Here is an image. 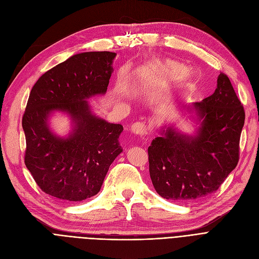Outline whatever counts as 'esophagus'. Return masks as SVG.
<instances>
[{
	"label": "esophagus",
	"mask_w": 259,
	"mask_h": 259,
	"mask_svg": "<svg viewBox=\"0 0 259 259\" xmlns=\"http://www.w3.org/2000/svg\"><path fill=\"white\" fill-rule=\"evenodd\" d=\"M130 131L134 135H137V137H143V135L146 133V126L143 124V122L137 121L131 125Z\"/></svg>",
	"instance_id": "34e87169"
}]
</instances>
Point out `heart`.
I'll return each instance as SVG.
<instances>
[{
    "instance_id": "b5f03b06",
    "label": "heart",
    "mask_w": 259,
    "mask_h": 259,
    "mask_svg": "<svg viewBox=\"0 0 259 259\" xmlns=\"http://www.w3.org/2000/svg\"><path fill=\"white\" fill-rule=\"evenodd\" d=\"M148 76H156L162 79L180 78L185 86L190 87L196 80L197 73L193 70H186V67L178 62L155 59L143 67L138 74L141 80Z\"/></svg>"
}]
</instances>
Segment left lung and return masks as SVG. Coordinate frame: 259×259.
I'll return each mask as SVG.
<instances>
[{
    "instance_id": "8db88e82",
    "label": "left lung",
    "mask_w": 259,
    "mask_h": 259,
    "mask_svg": "<svg viewBox=\"0 0 259 259\" xmlns=\"http://www.w3.org/2000/svg\"><path fill=\"white\" fill-rule=\"evenodd\" d=\"M196 121L193 133L162 126L148 148L149 171L156 192L166 199H199L216 191L237 166L244 110L229 77L199 103L183 107Z\"/></svg>"
}]
</instances>
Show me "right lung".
<instances>
[{
  "instance_id": "1",
  "label": "right lung",
  "mask_w": 259,
  "mask_h": 259,
  "mask_svg": "<svg viewBox=\"0 0 259 259\" xmlns=\"http://www.w3.org/2000/svg\"><path fill=\"white\" fill-rule=\"evenodd\" d=\"M115 52L73 54L40 76L23 116L25 165L45 193L68 201L98 194L109 167L122 152L124 130L95 115L89 104L107 92ZM56 112L71 118L72 131L60 137L50 128Z\"/></svg>"
}]
</instances>
